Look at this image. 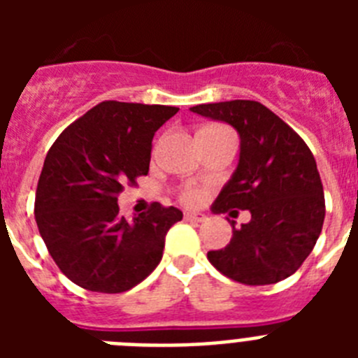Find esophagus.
I'll list each match as a JSON object with an SVG mask.
<instances>
[{"mask_svg": "<svg viewBox=\"0 0 358 358\" xmlns=\"http://www.w3.org/2000/svg\"><path fill=\"white\" fill-rule=\"evenodd\" d=\"M185 220L186 222H204V220H206V215L197 213V211H186Z\"/></svg>", "mask_w": 358, "mask_h": 358, "instance_id": "34e87169", "label": "esophagus"}]
</instances>
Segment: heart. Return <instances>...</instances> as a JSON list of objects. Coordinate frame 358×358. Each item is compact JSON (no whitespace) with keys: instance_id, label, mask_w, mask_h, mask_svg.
Wrapping results in <instances>:
<instances>
[{"instance_id":"heart-1","label":"heart","mask_w":358,"mask_h":358,"mask_svg":"<svg viewBox=\"0 0 358 358\" xmlns=\"http://www.w3.org/2000/svg\"><path fill=\"white\" fill-rule=\"evenodd\" d=\"M179 199L186 204H197V202L202 201V189H199L197 186H186V188L181 189Z\"/></svg>"}]
</instances>
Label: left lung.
I'll return each instance as SVG.
<instances>
[{"label":"left lung","mask_w":358,"mask_h":358,"mask_svg":"<svg viewBox=\"0 0 358 358\" xmlns=\"http://www.w3.org/2000/svg\"><path fill=\"white\" fill-rule=\"evenodd\" d=\"M194 113L238 131L240 159L213 204L215 213L251 211L224 249L208 252L218 273L243 285H271L301 267L324 222V194L314 154L273 110L255 100L201 103Z\"/></svg>","instance_id":"1"}]
</instances>
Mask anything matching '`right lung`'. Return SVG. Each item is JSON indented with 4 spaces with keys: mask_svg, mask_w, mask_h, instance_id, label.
Returning <instances> with one entry per match:
<instances>
[{
    "mask_svg": "<svg viewBox=\"0 0 358 358\" xmlns=\"http://www.w3.org/2000/svg\"><path fill=\"white\" fill-rule=\"evenodd\" d=\"M177 110L106 100L50 147L34 213L50 256L75 285L127 292L163 258L166 231L181 220V211L152 202L129 222L120 213L118 195L147 176L152 138Z\"/></svg>",
    "mask_w": 358,
    "mask_h": 358,
    "instance_id": "add662e5",
    "label": "right lung"
}]
</instances>
